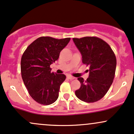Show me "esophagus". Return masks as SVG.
I'll return each instance as SVG.
<instances>
[{
    "instance_id": "1",
    "label": "esophagus",
    "mask_w": 134,
    "mask_h": 134,
    "mask_svg": "<svg viewBox=\"0 0 134 134\" xmlns=\"http://www.w3.org/2000/svg\"><path fill=\"white\" fill-rule=\"evenodd\" d=\"M67 78H68V79H70V80H72V79H74V77L71 76H67Z\"/></svg>"
}]
</instances>
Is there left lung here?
I'll list each match as a JSON object with an SVG mask.
<instances>
[{
	"label": "left lung",
	"instance_id": "obj_1",
	"mask_svg": "<svg viewBox=\"0 0 134 134\" xmlns=\"http://www.w3.org/2000/svg\"><path fill=\"white\" fill-rule=\"evenodd\" d=\"M72 40L81 53L82 63L90 66L89 77L86 81L78 78L81 85L75 94L84 102H96L106 94L113 82L116 57L110 45L99 38L86 36Z\"/></svg>",
	"mask_w": 134,
	"mask_h": 134
}]
</instances>
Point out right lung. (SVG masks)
<instances>
[{
	"mask_svg": "<svg viewBox=\"0 0 134 134\" xmlns=\"http://www.w3.org/2000/svg\"><path fill=\"white\" fill-rule=\"evenodd\" d=\"M70 40V38L58 40L42 36L31 43L23 53L21 76L30 95L38 103L49 105L58 99L60 87L66 76L51 72L50 66L57 60Z\"/></svg>",
	"mask_w": 134,
	"mask_h": 134,
	"instance_id": "right-lung-1",
	"label": "right lung"
}]
</instances>
